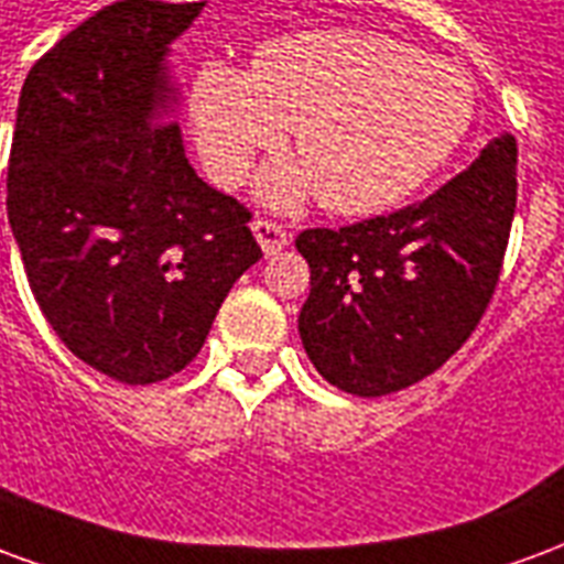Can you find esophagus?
<instances>
[{
	"label": "esophagus",
	"instance_id": "obj_1",
	"mask_svg": "<svg viewBox=\"0 0 564 564\" xmlns=\"http://www.w3.org/2000/svg\"><path fill=\"white\" fill-rule=\"evenodd\" d=\"M253 235H257L259 247L265 250V257H274V253H281L283 247L290 245V232L283 229L281 223L269 220V217H257L253 220Z\"/></svg>",
	"mask_w": 564,
	"mask_h": 564
}]
</instances>
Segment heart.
<instances>
[{
	"label": "heart",
	"mask_w": 564,
	"mask_h": 564,
	"mask_svg": "<svg viewBox=\"0 0 564 564\" xmlns=\"http://www.w3.org/2000/svg\"><path fill=\"white\" fill-rule=\"evenodd\" d=\"M198 150L220 184H238L253 156L293 127L305 169L265 174L271 205L317 189L338 214L392 208L459 148L474 117L465 72L408 44L359 30H314L262 44L250 75L198 68L189 96Z\"/></svg>",
	"instance_id": "obj_1"
}]
</instances>
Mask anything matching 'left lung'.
Returning a JSON list of instances; mask_svg holds the SVG:
<instances>
[{
    "label": "left lung",
    "mask_w": 564,
    "mask_h": 564,
    "mask_svg": "<svg viewBox=\"0 0 564 564\" xmlns=\"http://www.w3.org/2000/svg\"><path fill=\"white\" fill-rule=\"evenodd\" d=\"M517 210V141H489L432 196L295 238L311 265L299 332L332 387L399 392L447 362L492 302Z\"/></svg>",
    "instance_id": "left-lung-1"
}]
</instances>
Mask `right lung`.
<instances>
[{
    "label": "right lung",
    "mask_w": 564,
    "mask_h": 564,
    "mask_svg": "<svg viewBox=\"0 0 564 564\" xmlns=\"http://www.w3.org/2000/svg\"><path fill=\"white\" fill-rule=\"evenodd\" d=\"M205 2L123 0L30 68L8 223L30 290L80 362L120 383L186 368L262 247L250 210L186 162L162 56Z\"/></svg>",
    "instance_id": "right-lung-1"
}]
</instances>
